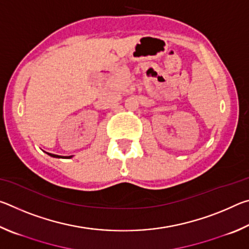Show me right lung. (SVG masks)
Returning <instances> with one entry per match:
<instances>
[{"instance_id":"right-lung-1","label":"right lung","mask_w":249,"mask_h":249,"mask_svg":"<svg viewBox=\"0 0 249 249\" xmlns=\"http://www.w3.org/2000/svg\"><path fill=\"white\" fill-rule=\"evenodd\" d=\"M48 154V153H47ZM49 156H53V157H56V158H64V157H61V156H58V155H53V154H48ZM69 157H71V156H69ZM68 157V158H69Z\"/></svg>"}]
</instances>
